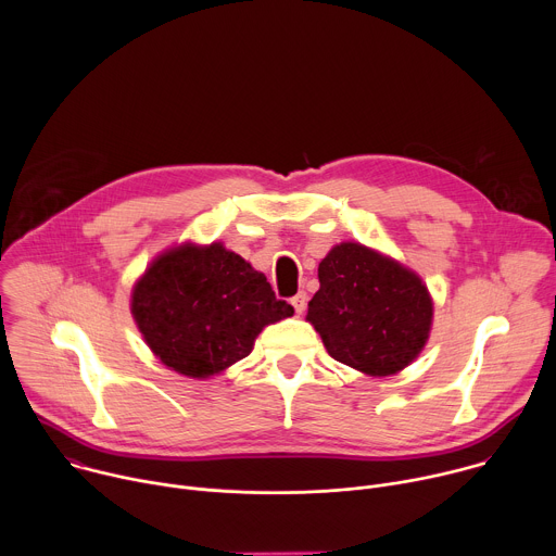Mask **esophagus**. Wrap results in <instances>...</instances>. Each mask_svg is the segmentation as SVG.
<instances>
[{"instance_id": "1", "label": "esophagus", "mask_w": 556, "mask_h": 556, "mask_svg": "<svg viewBox=\"0 0 556 556\" xmlns=\"http://www.w3.org/2000/svg\"><path fill=\"white\" fill-rule=\"evenodd\" d=\"M290 303H292L294 312L301 314V312L305 309V305H307V294H305V292H296V294L290 299Z\"/></svg>"}]
</instances>
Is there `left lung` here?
Instances as JSON below:
<instances>
[{"instance_id": "left-lung-1", "label": "left lung", "mask_w": 556, "mask_h": 556, "mask_svg": "<svg viewBox=\"0 0 556 556\" xmlns=\"http://www.w3.org/2000/svg\"><path fill=\"white\" fill-rule=\"evenodd\" d=\"M319 292L307 303V321L334 361L369 376H389L420 354L433 303L412 270L348 242L319 264Z\"/></svg>"}]
</instances>
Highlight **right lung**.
I'll list each match as a JSON object with an SVG mask.
<instances>
[{
	"instance_id": "add662e5",
	"label": "right lung",
	"mask_w": 556,
	"mask_h": 556,
	"mask_svg": "<svg viewBox=\"0 0 556 556\" xmlns=\"http://www.w3.org/2000/svg\"><path fill=\"white\" fill-rule=\"evenodd\" d=\"M131 314L167 367L206 378L247 358L262 328L292 316L294 307L222 244H185L157 257L136 283Z\"/></svg>"
}]
</instances>
